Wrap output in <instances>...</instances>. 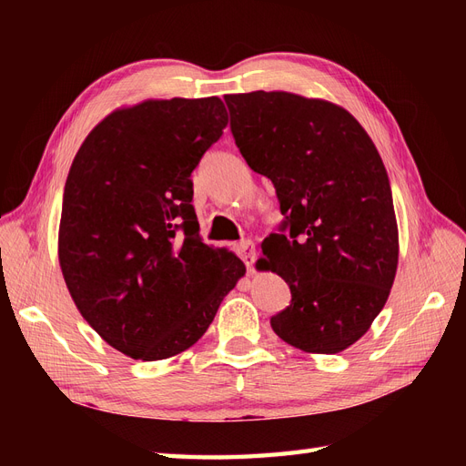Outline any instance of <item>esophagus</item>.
Listing matches in <instances>:
<instances>
[{"label":"esophagus","mask_w":466,"mask_h":466,"mask_svg":"<svg viewBox=\"0 0 466 466\" xmlns=\"http://www.w3.org/2000/svg\"><path fill=\"white\" fill-rule=\"evenodd\" d=\"M235 250H237V255L243 258L245 266L250 270L252 264H255V245H252L250 241H241V243L235 245Z\"/></svg>","instance_id":"obj_1"}]
</instances>
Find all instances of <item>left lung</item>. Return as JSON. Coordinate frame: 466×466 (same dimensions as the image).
<instances>
[{
	"label": "left lung",
	"mask_w": 466,
	"mask_h": 466,
	"mask_svg": "<svg viewBox=\"0 0 466 466\" xmlns=\"http://www.w3.org/2000/svg\"><path fill=\"white\" fill-rule=\"evenodd\" d=\"M225 105L238 151L272 180L286 218L258 260L291 291L272 329L309 354H338L370 330L397 274L385 165L361 124L329 101L252 91Z\"/></svg>",
	"instance_id": "8db88e82"
}]
</instances>
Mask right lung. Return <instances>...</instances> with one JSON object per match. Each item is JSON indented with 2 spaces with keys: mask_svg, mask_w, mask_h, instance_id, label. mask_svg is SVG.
<instances>
[{
  "mask_svg": "<svg viewBox=\"0 0 466 466\" xmlns=\"http://www.w3.org/2000/svg\"><path fill=\"white\" fill-rule=\"evenodd\" d=\"M228 126L221 98L118 108L79 147L64 188L58 257L81 317L134 360L204 336L245 264L202 243L190 175Z\"/></svg>",
  "mask_w": 466,
  "mask_h": 466,
  "instance_id": "obj_1",
  "label": "right lung"
}]
</instances>
